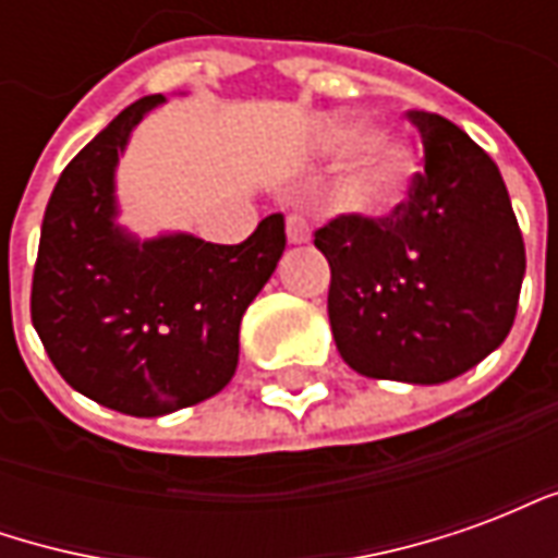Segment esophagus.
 <instances>
[{
	"label": "esophagus",
	"instance_id": "34e87169",
	"mask_svg": "<svg viewBox=\"0 0 558 558\" xmlns=\"http://www.w3.org/2000/svg\"><path fill=\"white\" fill-rule=\"evenodd\" d=\"M287 242L290 244L311 242V230H307V220H304L302 215H290V218H287Z\"/></svg>",
	"mask_w": 558,
	"mask_h": 558
}]
</instances>
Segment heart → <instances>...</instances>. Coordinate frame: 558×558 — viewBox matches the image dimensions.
<instances>
[{"label": "heart", "mask_w": 558, "mask_h": 558, "mask_svg": "<svg viewBox=\"0 0 558 558\" xmlns=\"http://www.w3.org/2000/svg\"><path fill=\"white\" fill-rule=\"evenodd\" d=\"M314 148L323 158L348 155L331 187V203L352 218L376 220L391 215L407 199L412 175L418 170V155L410 140L383 131L364 134L355 116L326 122L316 134Z\"/></svg>", "instance_id": "obj_1"}]
</instances>
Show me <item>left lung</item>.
Wrapping results in <instances>:
<instances>
[{"label": "left lung", "instance_id": "left-lung-1", "mask_svg": "<svg viewBox=\"0 0 558 558\" xmlns=\"http://www.w3.org/2000/svg\"><path fill=\"white\" fill-rule=\"evenodd\" d=\"M424 172L388 218L316 230L331 266L328 319L343 362L371 379L439 386L502 347L526 247L502 172L454 122L410 113Z\"/></svg>", "mask_w": 558, "mask_h": 558}]
</instances>
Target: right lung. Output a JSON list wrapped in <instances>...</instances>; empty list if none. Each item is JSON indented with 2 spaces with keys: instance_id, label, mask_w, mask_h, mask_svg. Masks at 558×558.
Here are the masks:
<instances>
[{
  "instance_id": "obj_1",
  "label": "right lung",
  "mask_w": 558,
  "mask_h": 558,
  "mask_svg": "<svg viewBox=\"0 0 558 558\" xmlns=\"http://www.w3.org/2000/svg\"><path fill=\"white\" fill-rule=\"evenodd\" d=\"M163 101L131 104L68 163L44 211L32 278V326L62 379L137 418L230 386L244 311L287 247L280 215L259 220L242 244L191 232L140 239L119 220V158Z\"/></svg>"
}]
</instances>
